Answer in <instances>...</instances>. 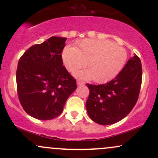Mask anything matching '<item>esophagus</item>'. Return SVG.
I'll return each instance as SVG.
<instances>
[{
	"mask_svg": "<svg viewBox=\"0 0 158 158\" xmlns=\"http://www.w3.org/2000/svg\"><path fill=\"white\" fill-rule=\"evenodd\" d=\"M77 84L78 85H83L85 84V82H84V81H82L77 80Z\"/></svg>",
	"mask_w": 158,
	"mask_h": 158,
	"instance_id": "esophagus-1",
	"label": "esophagus"
}]
</instances>
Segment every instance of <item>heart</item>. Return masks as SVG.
Instances as JSON below:
<instances>
[{
    "label": "heart",
    "instance_id": "heart-1",
    "mask_svg": "<svg viewBox=\"0 0 158 158\" xmlns=\"http://www.w3.org/2000/svg\"><path fill=\"white\" fill-rule=\"evenodd\" d=\"M126 52L122 47L108 40L84 39L76 43V47L66 46L62 52L65 68L74 72L86 65L88 70L79 71L76 76L81 79L105 82L119 73L126 61Z\"/></svg>",
    "mask_w": 158,
    "mask_h": 158
}]
</instances>
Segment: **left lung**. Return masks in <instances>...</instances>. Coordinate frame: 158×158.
Masks as SVG:
<instances>
[{"label":"left lung","instance_id":"left-lung-1","mask_svg":"<svg viewBox=\"0 0 158 158\" xmlns=\"http://www.w3.org/2000/svg\"><path fill=\"white\" fill-rule=\"evenodd\" d=\"M142 83V65L135 55L114 79L106 84H87L90 90L86 109L92 120L107 126L119 122L133 109Z\"/></svg>","mask_w":158,"mask_h":158}]
</instances>
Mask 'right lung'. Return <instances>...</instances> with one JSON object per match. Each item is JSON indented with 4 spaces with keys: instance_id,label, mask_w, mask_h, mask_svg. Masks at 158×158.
Instances as JSON below:
<instances>
[{
    "instance_id": "add662e5",
    "label": "right lung",
    "mask_w": 158,
    "mask_h": 158,
    "mask_svg": "<svg viewBox=\"0 0 158 158\" xmlns=\"http://www.w3.org/2000/svg\"><path fill=\"white\" fill-rule=\"evenodd\" d=\"M66 38L52 36L30 47L20 58L16 72L19 99L23 110L40 120L61 114L68 98L77 89L76 79L63 66Z\"/></svg>"
}]
</instances>
